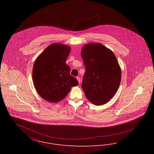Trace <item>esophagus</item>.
<instances>
[{
  "instance_id": "obj_1",
  "label": "esophagus",
  "mask_w": 154,
  "mask_h": 154,
  "mask_svg": "<svg viewBox=\"0 0 154 154\" xmlns=\"http://www.w3.org/2000/svg\"><path fill=\"white\" fill-rule=\"evenodd\" d=\"M76 79H77V80H78V81H79V84H80V81H81L80 78V77H76Z\"/></svg>"
}]
</instances>
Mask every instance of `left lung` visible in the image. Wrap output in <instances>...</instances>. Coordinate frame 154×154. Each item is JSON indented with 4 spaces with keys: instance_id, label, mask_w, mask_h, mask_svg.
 Wrapping results in <instances>:
<instances>
[{
    "instance_id": "8db88e82",
    "label": "left lung",
    "mask_w": 154,
    "mask_h": 154,
    "mask_svg": "<svg viewBox=\"0 0 154 154\" xmlns=\"http://www.w3.org/2000/svg\"><path fill=\"white\" fill-rule=\"evenodd\" d=\"M81 55L85 67L81 87L86 97L96 106L109 102L121 80L116 57L109 48L96 43L84 45Z\"/></svg>"
}]
</instances>
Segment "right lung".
I'll list each match as a JSON object with an SVG mask.
<instances>
[{
	"label": "right lung",
	"instance_id": "add662e5",
	"mask_svg": "<svg viewBox=\"0 0 154 154\" xmlns=\"http://www.w3.org/2000/svg\"><path fill=\"white\" fill-rule=\"evenodd\" d=\"M71 48L66 44L52 43L36 59L32 70V80L37 92L48 102L63 100L77 80L70 74L66 63Z\"/></svg>",
	"mask_w": 154,
	"mask_h": 154
}]
</instances>
